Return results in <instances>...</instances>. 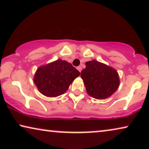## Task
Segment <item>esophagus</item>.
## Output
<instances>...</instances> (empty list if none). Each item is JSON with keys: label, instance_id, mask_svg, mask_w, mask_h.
I'll return each instance as SVG.
<instances>
[{"label": "esophagus", "instance_id": "1", "mask_svg": "<svg viewBox=\"0 0 149 149\" xmlns=\"http://www.w3.org/2000/svg\"><path fill=\"white\" fill-rule=\"evenodd\" d=\"M77 69H78V71H80V72H81V71H82V67H81V66H79V67H77Z\"/></svg>", "mask_w": 149, "mask_h": 149}]
</instances>
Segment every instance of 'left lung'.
<instances>
[{
  "label": "left lung",
  "instance_id": "obj_1",
  "mask_svg": "<svg viewBox=\"0 0 149 149\" xmlns=\"http://www.w3.org/2000/svg\"><path fill=\"white\" fill-rule=\"evenodd\" d=\"M85 65L80 76L89 96L96 99H105L117 90L120 80L116 69L95 60L85 62Z\"/></svg>",
  "mask_w": 149,
  "mask_h": 149
}]
</instances>
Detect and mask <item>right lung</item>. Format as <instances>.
Segmentation results:
<instances>
[{"label":"right lung","mask_w":149,"mask_h":149,"mask_svg":"<svg viewBox=\"0 0 149 149\" xmlns=\"http://www.w3.org/2000/svg\"><path fill=\"white\" fill-rule=\"evenodd\" d=\"M80 72L72 64L61 59L37 68L34 82L41 94L47 97H57L69 89Z\"/></svg>","instance_id":"right-lung-1"}]
</instances>
